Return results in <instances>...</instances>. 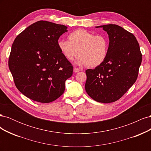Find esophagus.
<instances>
[{
	"mask_svg": "<svg viewBox=\"0 0 151 151\" xmlns=\"http://www.w3.org/2000/svg\"><path fill=\"white\" fill-rule=\"evenodd\" d=\"M80 71V69L79 68H74V72H75V73H77V72H79Z\"/></svg>",
	"mask_w": 151,
	"mask_h": 151,
	"instance_id": "34e87169",
	"label": "esophagus"
}]
</instances>
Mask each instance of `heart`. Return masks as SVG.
Wrapping results in <instances>:
<instances>
[{
  "instance_id": "b5f03b06",
  "label": "heart",
  "mask_w": 151,
  "mask_h": 151,
  "mask_svg": "<svg viewBox=\"0 0 151 151\" xmlns=\"http://www.w3.org/2000/svg\"><path fill=\"white\" fill-rule=\"evenodd\" d=\"M68 40H59L58 47L67 60H73L77 55L76 63L94 68L106 59L108 40L102 35H96L83 29H76L68 36Z\"/></svg>"
}]
</instances>
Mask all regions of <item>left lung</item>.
<instances>
[{
	"label": "left lung",
	"instance_id": "obj_1",
	"mask_svg": "<svg viewBox=\"0 0 151 151\" xmlns=\"http://www.w3.org/2000/svg\"><path fill=\"white\" fill-rule=\"evenodd\" d=\"M96 28L107 32L108 52L101 65L86 70L85 89L96 101L109 103L119 99L135 83L142 55L135 36L120 26Z\"/></svg>",
	"mask_w": 151,
	"mask_h": 151
}]
</instances>
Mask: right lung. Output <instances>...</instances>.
Here are the masks:
<instances>
[{
	"mask_svg": "<svg viewBox=\"0 0 151 151\" xmlns=\"http://www.w3.org/2000/svg\"><path fill=\"white\" fill-rule=\"evenodd\" d=\"M67 27L47 21L32 24L14 41L9 67L17 89L43 103L52 102L65 91L73 66L58 47Z\"/></svg>",
	"mask_w": 151,
	"mask_h": 151,
	"instance_id": "right-lung-1",
	"label": "right lung"
}]
</instances>
